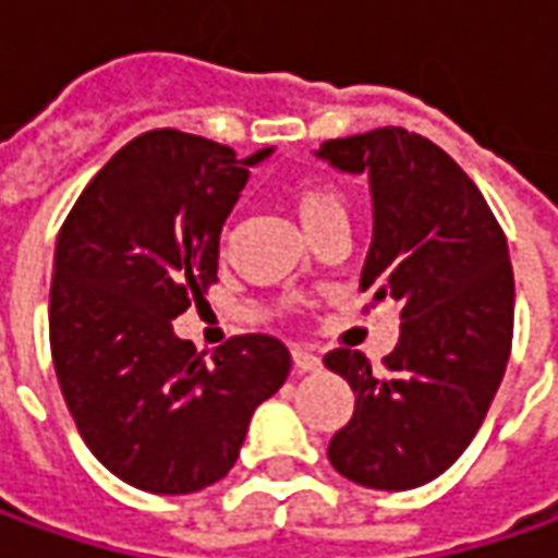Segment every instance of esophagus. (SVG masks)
<instances>
[{"label": "esophagus", "instance_id": "obj_1", "mask_svg": "<svg viewBox=\"0 0 558 558\" xmlns=\"http://www.w3.org/2000/svg\"><path fill=\"white\" fill-rule=\"evenodd\" d=\"M291 360H294V369L298 373H316V369H323V360L313 354V351H307V348H294Z\"/></svg>", "mask_w": 558, "mask_h": 558}]
</instances>
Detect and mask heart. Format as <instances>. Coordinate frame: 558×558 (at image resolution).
I'll list each match as a JSON object with an SVG mask.
<instances>
[{
	"label": "heart",
	"instance_id": "1",
	"mask_svg": "<svg viewBox=\"0 0 558 558\" xmlns=\"http://www.w3.org/2000/svg\"><path fill=\"white\" fill-rule=\"evenodd\" d=\"M289 202L307 232H313L319 223H326L335 214H344V195L332 185L316 183V180L294 185L289 192Z\"/></svg>",
	"mask_w": 558,
	"mask_h": 558
}]
</instances>
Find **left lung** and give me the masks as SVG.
<instances>
[{
    "mask_svg": "<svg viewBox=\"0 0 558 558\" xmlns=\"http://www.w3.org/2000/svg\"><path fill=\"white\" fill-rule=\"evenodd\" d=\"M316 158L369 177L360 291L400 307L385 369L351 348L326 354L356 397L329 462L363 487L410 490L460 460L504 381L515 311L506 235L460 163L403 126L323 142Z\"/></svg>",
    "mask_w": 558,
    "mask_h": 558,
    "instance_id": "8db88e82",
    "label": "left lung"
}]
</instances>
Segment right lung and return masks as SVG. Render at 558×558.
Returning a JSON list of instances; mask_svg holds the SVG:
<instances>
[{
  "label": "right lung",
  "instance_id": "obj_1",
  "mask_svg": "<svg viewBox=\"0 0 558 558\" xmlns=\"http://www.w3.org/2000/svg\"><path fill=\"white\" fill-rule=\"evenodd\" d=\"M220 142L151 130L83 189L54 242L49 341L86 447L120 482L195 494L239 460L254 410L289 378V348L235 335L214 360L173 319L217 282L220 232L247 167Z\"/></svg>",
  "mask_w": 558,
  "mask_h": 558
}]
</instances>
